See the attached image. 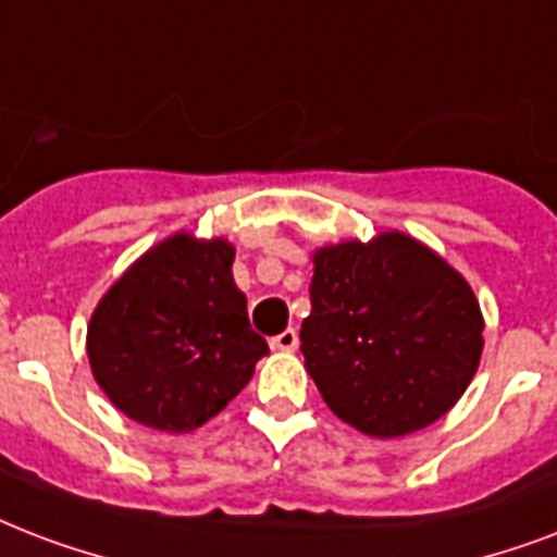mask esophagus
Here are the masks:
<instances>
[{"instance_id": "esophagus-1", "label": "esophagus", "mask_w": 557, "mask_h": 557, "mask_svg": "<svg viewBox=\"0 0 557 557\" xmlns=\"http://www.w3.org/2000/svg\"><path fill=\"white\" fill-rule=\"evenodd\" d=\"M271 347H274V350H286V354H292V350H297V333L295 330H283V333L271 338Z\"/></svg>"}]
</instances>
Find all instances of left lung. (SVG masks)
<instances>
[{
  "instance_id": "left-lung-1",
  "label": "left lung",
  "mask_w": 557,
  "mask_h": 557,
  "mask_svg": "<svg viewBox=\"0 0 557 557\" xmlns=\"http://www.w3.org/2000/svg\"><path fill=\"white\" fill-rule=\"evenodd\" d=\"M312 262L300 350L326 406L371 438L444 418L485 347L470 283L400 231L326 245Z\"/></svg>"
}]
</instances>
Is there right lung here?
<instances>
[{"label":"right lung","instance_id":"add662e5","mask_svg":"<svg viewBox=\"0 0 557 557\" xmlns=\"http://www.w3.org/2000/svg\"><path fill=\"white\" fill-rule=\"evenodd\" d=\"M227 239L175 233L108 288L87 326L92 376L127 418L193 432L215 418L269 354L233 283Z\"/></svg>","mask_w":557,"mask_h":557}]
</instances>
